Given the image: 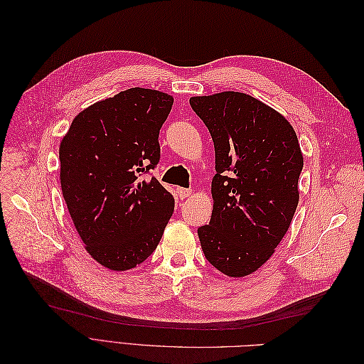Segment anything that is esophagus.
Listing matches in <instances>:
<instances>
[{
	"instance_id": "obj_1",
	"label": "esophagus",
	"mask_w": 364,
	"mask_h": 364,
	"mask_svg": "<svg viewBox=\"0 0 364 364\" xmlns=\"http://www.w3.org/2000/svg\"><path fill=\"white\" fill-rule=\"evenodd\" d=\"M193 194V190L190 188H178V196L181 199H186V197H190Z\"/></svg>"
}]
</instances>
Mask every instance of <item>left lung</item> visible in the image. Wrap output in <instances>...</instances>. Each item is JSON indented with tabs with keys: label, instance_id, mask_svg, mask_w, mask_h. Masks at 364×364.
<instances>
[{
	"label": "left lung",
	"instance_id": "obj_1",
	"mask_svg": "<svg viewBox=\"0 0 364 364\" xmlns=\"http://www.w3.org/2000/svg\"><path fill=\"white\" fill-rule=\"evenodd\" d=\"M190 105L215 150L213 215L197 229L202 250L228 277H246L273 255L299 203V141L281 114L243 92L191 97Z\"/></svg>",
	"mask_w": 364,
	"mask_h": 364
}]
</instances>
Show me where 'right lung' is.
<instances>
[{
  "instance_id": "right-lung-1",
  "label": "right lung",
  "mask_w": 364,
  "mask_h": 364,
  "mask_svg": "<svg viewBox=\"0 0 364 364\" xmlns=\"http://www.w3.org/2000/svg\"><path fill=\"white\" fill-rule=\"evenodd\" d=\"M173 97L130 87L77 115L59 149L60 185L73 223L90 255L129 270L156 249L174 197L156 178L159 130Z\"/></svg>"
}]
</instances>
